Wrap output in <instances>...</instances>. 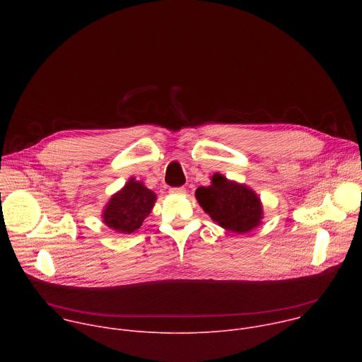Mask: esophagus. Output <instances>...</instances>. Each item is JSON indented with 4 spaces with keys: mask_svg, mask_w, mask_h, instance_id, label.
I'll return each instance as SVG.
<instances>
[{
    "mask_svg": "<svg viewBox=\"0 0 362 362\" xmlns=\"http://www.w3.org/2000/svg\"><path fill=\"white\" fill-rule=\"evenodd\" d=\"M169 192H170L172 194H183V193L186 192V189H185L183 186H179V187H172Z\"/></svg>",
    "mask_w": 362,
    "mask_h": 362,
    "instance_id": "1",
    "label": "esophagus"
}]
</instances>
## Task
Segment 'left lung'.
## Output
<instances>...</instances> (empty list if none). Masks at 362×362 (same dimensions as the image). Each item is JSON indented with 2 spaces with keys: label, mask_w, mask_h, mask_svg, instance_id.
Listing matches in <instances>:
<instances>
[{
  "label": "left lung",
  "mask_w": 362,
  "mask_h": 362,
  "mask_svg": "<svg viewBox=\"0 0 362 362\" xmlns=\"http://www.w3.org/2000/svg\"><path fill=\"white\" fill-rule=\"evenodd\" d=\"M194 194L203 211L226 230L246 233L261 223L262 204L255 192L219 173L211 186L197 187Z\"/></svg>",
  "instance_id": "left-lung-1"
}]
</instances>
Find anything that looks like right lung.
Returning a JSON list of instances; mask_svg holds the SVG:
<instances>
[{"instance_id":"right-lung-1","label":"right lung","mask_w":362,"mask_h":362,"mask_svg":"<svg viewBox=\"0 0 362 362\" xmlns=\"http://www.w3.org/2000/svg\"><path fill=\"white\" fill-rule=\"evenodd\" d=\"M156 202V193L143 183L130 179L126 186L107 203L103 221L113 230L130 235L137 230L148 216Z\"/></svg>"}]
</instances>
